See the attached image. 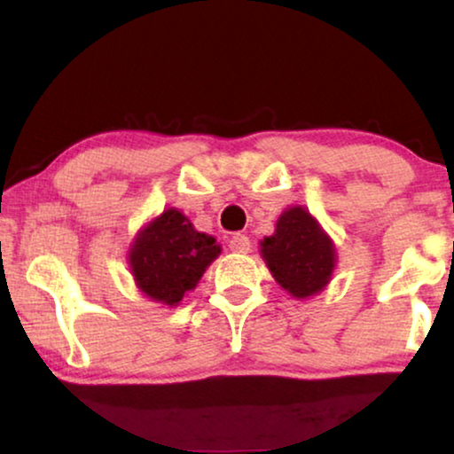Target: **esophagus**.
Instances as JSON below:
<instances>
[{
  "instance_id": "esophagus-1",
  "label": "esophagus",
  "mask_w": 454,
  "mask_h": 454,
  "mask_svg": "<svg viewBox=\"0 0 454 454\" xmlns=\"http://www.w3.org/2000/svg\"><path fill=\"white\" fill-rule=\"evenodd\" d=\"M229 250L238 252V254H246L247 250H250V238L244 233L231 235V239H229Z\"/></svg>"
}]
</instances>
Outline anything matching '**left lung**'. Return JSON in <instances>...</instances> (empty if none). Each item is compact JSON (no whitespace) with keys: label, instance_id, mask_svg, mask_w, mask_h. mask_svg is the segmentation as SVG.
<instances>
[{"label":"left lung","instance_id":"8db88e82","mask_svg":"<svg viewBox=\"0 0 454 454\" xmlns=\"http://www.w3.org/2000/svg\"><path fill=\"white\" fill-rule=\"evenodd\" d=\"M262 258L277 283L294 297L318 294L334 269L331 239L301 207L281 215L275 235L262 241Z\"/></svg>","mask_w":454,"mask_h":454}]
</instances>
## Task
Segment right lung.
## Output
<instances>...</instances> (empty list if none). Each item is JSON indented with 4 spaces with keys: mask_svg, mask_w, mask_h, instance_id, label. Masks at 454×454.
<instances>
[{
    "mask_svg": "<svg viewBox=\"0 0 454 454\" xmlns=\"http://www.w3.org/2000/svg\"><path fill=\"white\" fill-rule=\"evenodd\" d=\"M221 254L215 238L198 233L176 208L148 223L129 252L138 287L154 301L176 306L194 289L207 266Z\"/></svg>",
    "mask_w": 454,
    "mask_h": 454,
    "instance_id": "add662e5",
    "label": "right lung"
}]
</instances>
